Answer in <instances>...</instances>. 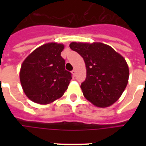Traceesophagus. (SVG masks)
Masks as SVG:
<instances>
[{"label": "esophagus", "mask_w": 146, "mask_h": 146, "mask_svg": "<svg viewBox=\"0 0 146 146\" xmlns=\"http://www.w3.org/2000/svg\"><path fill=\"white\" fill-rule=\"evenodd\" d=\"M71 73H72V74H73V76H75V75H76V71L75 69H73V70H72V72H71Z\"/></svg>", "instance_id": "34e87169"}]
</instances>
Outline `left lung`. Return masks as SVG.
Segmentation results:
<instances>
[{"mask_svg": "<svg viewBox=\"0 0 146 146\" xmlns=\"http://www.w3.org/2000/svg\"><path fill=\"white\" fill-rule=\"evenodd\" d=\"M70 48L82 57L86 66V78L80 86L85 98L99 108L117 102L129 79L124 58L111 46L100 42H72Z\"/></svg>", "mask_w": 146, "mask_h": 146, "instance_id": "obj_1", "label": "left lung"}]
</instances>
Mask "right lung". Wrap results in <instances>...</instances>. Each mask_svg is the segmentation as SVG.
I'll return each mask as SVG.
<instances>
[{
  "instance_id": "add662e5",
  "label": "right lung",
  "mask_w": 146,
  "mask_h": 146,
  "mask_svg": "<svg viewBox=\"0 0 146 146\" xmlns=\"http://www.w3.org/2000/svg\"><path fill=\"white\" fill-rule=\"evenodd\" d=\"M64 44L48 43L33 50L24 60L19 78L26 96L33 102L47 104L64 95L72 80L60 55Z\"/></svg>"
}]
</instances>
